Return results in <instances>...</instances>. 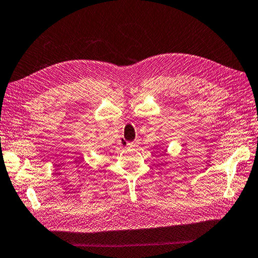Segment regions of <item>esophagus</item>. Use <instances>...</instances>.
I'll list each match as a JSON object with an SVG mask.
<instances>
[{
	"mask_svg": "<svg viewBox=\"0 0 258 258\" xmlns=\"http://www.w3.org/2000/svg\"><path fill=\"white\" fill-rule=\"evenodd\" d=\"M136 145V142H126V146H128V148H134Z\"/></svg>",
	"mask_w": 258,
	"mask_h": 258,
	"instance_id": "34e87169",
	"label": "esophagus"
}]
</instances>
